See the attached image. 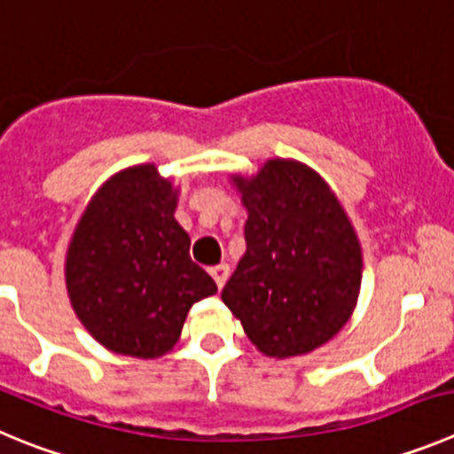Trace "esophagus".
<instances>
[{"label":"esophagus","mask_w":454,"mask_h":454,"mask_svg":"<svg viewBox=\"0 0 454 454\" xmlns=\"http://www.w3.org/2000/svg\"><path fill=\"white\" fill-rule=\"evenodd\" d=\"M209 272H211V277H214L215 286H218V288H223L224 281H227V278H230V265H227V263L214 265V268H211Z\"/></svg>","instance_id":"34e87169"}]
</instances>
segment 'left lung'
<instances>
[{"instance_id": "obj_1", "label": "left lung", "mask_w": 454, "mask_h": 454, "mask_svg": "<svg viewBox=\"0 0 454 454\" xmlns=\"http://www.w3.org/2000/svg\"><path fill=\"white\" fill-rule=\"evenodd\" d=\"M234 182L247 249L223 301L265 356H303L351 317L363 278L356 231L326 182L299 161L270 160Z\"/></svg>"}]
</instances>
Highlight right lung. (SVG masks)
Returning a JSON list of instances; mask_svg holds the SVG:
<instances>
[{
  "mask_svg": "<svg viewBox=\"0 0 454 454\" xmlns=\"http://www.w3.org/2000/svg\"><path fill=\"white\" fill-rule=\"evenodd\" d=\"M177 191L153 164L101 186L67 252V290L82 326L114 353L157 357L180 338L189 309L218 293L189 256L173 214Z\"/></svg>",
  "mask_w": 454,
  "mask_h": 454,
  "instance_id": "add662e5",
  "label": "right lung"
}]
</instances>
